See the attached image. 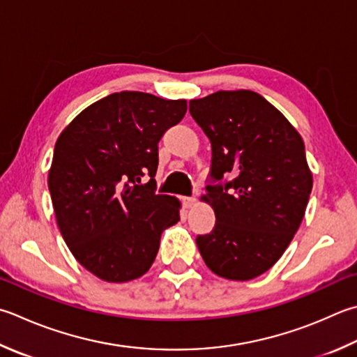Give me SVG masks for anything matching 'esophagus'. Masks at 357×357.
I'll list each match as a JSON object with an SVG mask.
<instances>
[{"label": "esophagus", "instance_id": "obj_1", "mask_svg": "<svg viewBox=\"0 0 357 357\" xmlns=\"http://www.w3.org/2000/svg\"><path fill=\"white\" fill-rule=\"evenodd\" d=\"M196 202H197L196 197H183V205L186 208H192L194 205H196Z\"/></svg>", "mask_w": 357, "mask_h": 357}]
</instances>
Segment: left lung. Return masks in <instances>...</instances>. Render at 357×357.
<instances>
[{
	"instance_id": "1",
	"label": "left lung",
	"mask_w": 357,
	"mask_h": 357,
	"mask_svg": "<svg viewBox=\"0 0 357 357\" xmlns=\"http://www.w3.org/2000/svg\"><path fill=\"white\" fill-rule=\"evenodd\" d=\"M211 143V177L202 200L216 214L196 242L213 273L247 281L267 272L294 239L312 190L305 143L278 109L250 90L216 91L190 100Z\"/></svg>"
}]
</instances>
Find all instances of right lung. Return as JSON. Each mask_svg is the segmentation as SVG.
<instances>
[{"label": "right lung", "mask_w": 357, "mask_h": 357, "mask_svg": "<svg viewBox=\"0 0 357 357\" xmlns=\"http://www.w3.org/2000/svg\"><path fill=\"white\" fill-rule=\"evenodd\" d=\"M185 99L121 91L96 100L65 127L48 186L73 257L107 283L149 271L161 233L180 220V200L155 194L158 141L186 113ZM149 172L151 180L138 185Z\"/></svg>", "instance_id": "1"}]
</instances>
